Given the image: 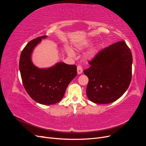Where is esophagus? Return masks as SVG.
<instances>
[{"label": "esophagus", "mask_w": 146, "mask_h": 146, "mask_svg": "<svg viewBox=\"0 0 146 146\" xmlns=\"http://www.w3.org/2000/svg\"><path fill=\"white\" fill-rule=\"evenodd\" d=\"M77 73H78V74H80L82 73V72H83V68H82V67L81 66L78 65V66H77Z\"/></svg>", "instance_id": "34e87169"}]
</instances>
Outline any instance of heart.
I'll return each mask as SVG.
<instances>
[{"instance_id": "1", "label": "heart", "mask_w": 146, "mask_h": 146, "mask_svg": "<svg viewBox=\"0 0 146 146\" xmlns=\"http://www.w3.org/2000/svg\"><path fill=\"white\" fill-rule=\"evenodd\" d=\"M85 45H88V44H85ZM68 54H69L70 55H71V56H73V55H74V52H73L71 49H70V48H68ZM96 52V48H92V49L90 52L89 55H90V56H93V55L95 54Z\"/></svg>"}]
</instances>
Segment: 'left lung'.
Returning a JSON list of instances; mask_svg holds the SVG:
<instances>
[{"instance_id": "1", "label": "left lung", "mask_w": 146, "mask_h": 146, "mask_svg": "<svg viewBox=\"0 0 146 146\" xmlns=\"http://www.w3.org/2000/svg\"><path fill=\"white\" fill-rule=\"evenodd\" d=\"M132 62L131 50L123 41L99 51L83 71L89 78L88 99L95 104H107L120 98L130 84Z\"/></svg>"}]
</instances>
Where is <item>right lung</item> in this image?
Segmentation results:
<instances>
[{"mask_svg": "<svg viewBox=\"0 0 146 146\" xmlns=\"http://www.w3.org/2000/svg\"><path fill=\"white\" fill-rule=\"evenodd\" d=\"M46 35L30 41L22 51L19 70L25 91L32 99L42 105H52L63 99L69 83L77 76V66L58 63L48 69H39L32 62L34 47Z\"/></svg>", "mask_w": 146, "mask_h": 146, "instance_id": "obj_1", "label": "right lung"}]
</instances>
